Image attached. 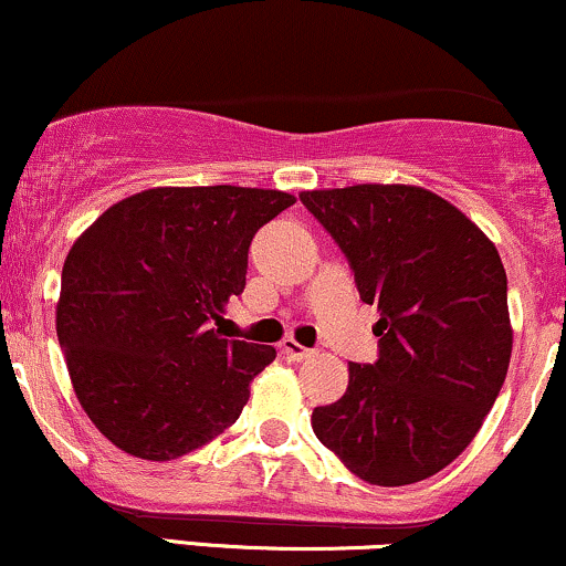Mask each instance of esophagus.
Returning a JSON list of instances; mask_svg holds the SVG:
<instances>
[{"label": "esophagus", "instance_id": "esophagus-1", "mask_svg": "<svg viewBox=\"0 0 566 566\" xmlns=\"http://www.w3.org/2000/svg\"><path fill=\"white\" fill-rule=\"evenodd\" d=\"M282 350H284V354L290 356L292 361H303V359H308L311 354H314V350H311V348H305V346H301V343H297V340H292V337H287V340L282 343Z\"/></svg>", "mask_w": 566, "mask_h": 566}]
</instances>
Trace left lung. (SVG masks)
I'll return each instance as SVG.
<instances>
[{
    "instance_id": "left-lung-1",
    "label": "left lung",
    "mask_w": 566,
    "mask_h": 566,
    "mask_svg": "<svg viewBox=\"0 0 566 566\" xmlns=\"http://www.w3.org/2000/svg\"><path fill=\"white\" fill-rule=\"evenodd\" d=\"M301 201L380 311L378 361L348 365L346 394L311 415L316 439L369 484L433 476L471 444L509 373V279L495 244L418 186L327 188Z\"/></svg>"
}]
</instances>
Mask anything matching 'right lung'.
I'll return each mask as SVG.
<instances>
[{
	"label": "right lung",
	"mask_w": 566,
	"mask_h": 566,
	"mask_svg": "<svg viewBox=\"0 0 566 566\" xmlns=\"http://www.w3.org/2000/svg\"><path fill=\"white\" fill-rule=\"evenodd\" d=\"M290 205L269 188H148L76 239L55 329L76 399L112 444L175 460L237 423L276 350L212 324L242 295L252 237Z\"/></svg>",
	"instance_id": "add662e5"
}]
</instances>
